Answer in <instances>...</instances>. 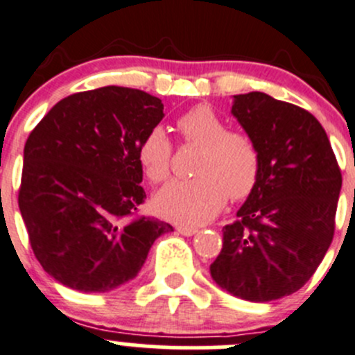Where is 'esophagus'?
<instances>
[{
  "label": "esophagus",
  "mask_w": 355,
  "mask_h": 355,
  "mask_svg": "<svg viewBox=\"0 0 355 355\" xmlns=\"http://www.w3.org/2000/svg\"><path fill=\"white\" fill-rule=\"evenodd\" d=\"M178 234L185 235V237H192V235L198 234V228H189V227H178Z\"/></svg>",
  "instance_id": "esophagus-1"
}]
</instances>
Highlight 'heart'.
<instances>
[{"label":"heart","mask_w":355,"mask_h":355,"mask_svg":"<svg viewBox=\"0 0 355 355\" xmlns=\"http://www.w3.org/2000/svg\"><path fill=\"white\" fill-rule=\"evenodd\" d=\"M185 141L202 148L194 178L171 180L155 196L159 216L185 227L213 220L232 199H244L256 187L261 173V153L254 139L241 130H228L213 108L200 105L178 118ZM171 142L163 127H153L137 149L146 177L159 184L170 175Z\"/></svg>","instance_id":"1"}]
</instances>
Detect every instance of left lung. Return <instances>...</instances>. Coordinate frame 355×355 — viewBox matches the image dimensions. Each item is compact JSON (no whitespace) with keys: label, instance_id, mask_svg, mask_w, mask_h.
Masks as SVG:
<instances>
[{"label":"left lung","instance_id":"1","mask_svg":"<svg viewBox=\"0 0 355 355\" xmlns=\"http://www.w3.org/2000/svg\"><path fill=\"white\" fill-rule=\"evenodd\" d=\"M232 114L261 153L254 191L223 228L209 266L218 287L250 302L297 292L335 232L342 173L327 132L309 111L264 92L234 96Z\"/></svg>","mask_w":355,"mask_h":355}]
</instances>
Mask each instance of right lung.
<instances>
[{"instance_id": "1", "label": "right lung", "mask_w": 355, "mask_h": 355, "mask_svg": "<svg viewBox=\"0 0 355 355\" xmlns=\"http://www.w3.org/2000/svg\"><path fill=\"white\" fill-rule=\"evenodd\" d=\"M163 116L159 98L108 85L56 103L28 135L19 207L35 257L65 287L101 293L134 280L173 232L132 218L146 199L139 144Z\"/></svg>"}]
</instances>
